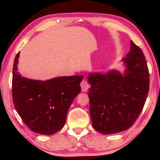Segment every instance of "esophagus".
Returning a JSON list of instances; mask_svg holds the SVG:
<instances>
[{
	"label": "esophagus",
	"mask_w": 160,
	"mask_h": 160,
	"mask_svg": "<svg viewBox=\"0 0 160 160\" xmlns=\"http://www.w3.org/2000/svg\"><path fill=\"white\" fill-rule=\"evenodd\" d=\"M81 87H82V90L83 92H87L88 90L89 86L86 79H83L82 82H81Z\"/></svg>",
	"instance_id": "obj_1"
}]
</instances>
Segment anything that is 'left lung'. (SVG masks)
<instances>
[{
	"instance_id": "8db88e82",
	"label": "left lung",
	"mask_w": 160,
	"mask_h": 160,
	"mask_svg": "<svg viewBox=\"0 0 160 160\" xmlns=\"http://www.w3.org/2000/svg\"><path fill=\"white\" fill-rule=\"evenodd\" d=\"M125 75L117 71L90 73L89 112L95 130L113 134L131 128L143 110L149 90V72L145 56L130 41V51L122 59Z\"/></svg>"
}]
</instances>
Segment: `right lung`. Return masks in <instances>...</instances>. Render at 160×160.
<instances>
[{"label": "right lung", "instance_id": "1", "mask_svg": "<svg viewBox=\"0 0 160 160\" xmlns=\"http://www.w3.org/2000/svg\"><path fill=\"white\" fill-rule=\"evenodd\" d=\"M19 52L13 66L12 98L14 107L26 125L34 132L52 135L64 127L68 111L80 92L82 76H63L40 82L19 73Z\"/></svg>", "mask_w": 160, "mask_h": 160}]
</instances>
